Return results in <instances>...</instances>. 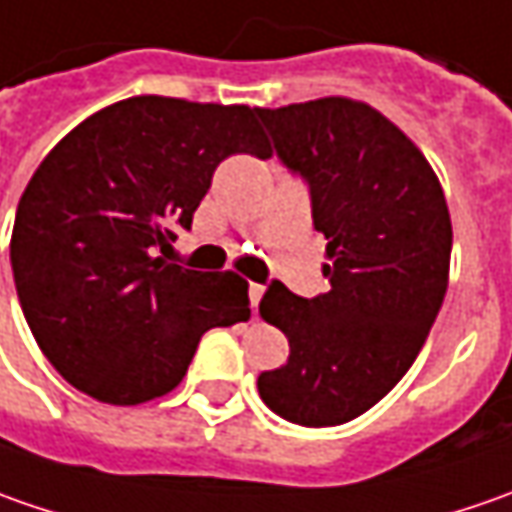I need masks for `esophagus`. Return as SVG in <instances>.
<instances>
[{
    "mask_svg": "<svg viewBox=\"0 0 512 512\" xmlns=\"http://www.w3.org/2000/svg\"><path fill=\"white\" fill-rule=\"evenodd\" d=\"M265 287L262 285H250L247 287V296H250V307H259V299H262Z\"/></svg>",
    "mask_w": 512,
    "mask_h": 512,
    "instance_id": "esophagus-1",
    "label": "esophagus"
}]
</instances>
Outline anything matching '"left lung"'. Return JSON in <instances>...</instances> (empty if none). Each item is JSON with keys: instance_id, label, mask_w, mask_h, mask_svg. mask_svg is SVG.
I'll return each mask as SVG.
<instances>
[{"instance_id": "1", "label": "left lung", "mask_w": 512, "mask_h": 512, "mask_svg": "<svg viewBox=\"0 0 512 512\" xmlns=\"http://www.w3.org/2000/svg\"><path fill=\"white\" fill-rule=\"evenodd\" d=\"M259 119L310 190L330 290L305 299L267 287L259 313L285 333L290 356L256 387L287 422L333 427L370 410L416 362L447 293L450 213L422 150L364 102L327 96L262 108Z\"/></svg>"}]
</instances>
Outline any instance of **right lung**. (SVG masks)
Returning <instances> with one entry per match:
<instances>
[{"label": "right lung", "instance_id": "right-lung-1", "mask_svg": "<svg viewBox=\"0 0 512 512\" xmlns=\"http://www.w3.org/2000/svg\"><path fill=\"white\" fill-rule=\"evenodd\" d=\"M262 108L133 96L88 116L25 187L10 267L30 333L76 390L165 396L210 327L247 322V282L168 262L233 153L270 156Z\"/></svg>", "mask_w": 512, "mask_h": 512}]
</instances>
